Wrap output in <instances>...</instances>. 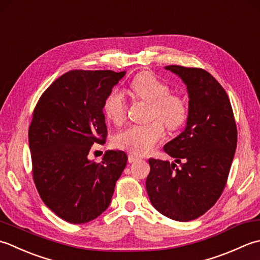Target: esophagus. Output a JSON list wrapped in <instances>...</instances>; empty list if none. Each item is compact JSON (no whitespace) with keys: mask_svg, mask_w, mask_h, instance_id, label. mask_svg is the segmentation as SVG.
I'll use <instances>...</instances> for the list:
<instances>
[{"mask_svg":"<svg viewBox=\"0 0 260 260\" xmlns=\"http://www.w3.org/2000/svg\"><path fill=\"white\" fill-rule=\"evenodd\" d=\"M137 160H139V157L134 155V153H129V156H128V161L129 162H134V161H137Z\"/></svg>","mask_w":260,"mask_h":260,"instance_id":"obj_1","label":"esophagus"}]
</instances>
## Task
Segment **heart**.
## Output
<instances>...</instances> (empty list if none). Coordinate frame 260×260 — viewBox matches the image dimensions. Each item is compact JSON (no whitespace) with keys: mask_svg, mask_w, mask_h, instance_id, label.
<instances>
[{"mask_svg":"<svg viewBox=\"0 0 260 260\" xmlns=\"http://www.w3.org/2000/svg\"><path fill=\"white\" fill-rule=\"evenodd\" d=\"M129 91L135 99L150 105L148 121L152 122L123 129L115 136L114 144L135 155H146L162 140L161 123L167 130L175 131L186 122L188 104L182 95L172 93L171 86L151 72L138 74L130 83ZM103 110L111 122L122 124L128 113L124 95L118 91L110 93L104 101Z\"/></svg>","mask_w":260,"mask_h":260,"instance_id":"obj_1","label":"heart"}]
</instances>
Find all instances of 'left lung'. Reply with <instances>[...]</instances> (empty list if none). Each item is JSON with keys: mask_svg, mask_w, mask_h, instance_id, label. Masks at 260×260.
<instances>
[{"mask_svg": "<svg viewBox=\"0 0 260 260\" xmlns=\"http://www.w3.org/2000/svg\"><path fill=\"white\" fill-rule=\"evenodd\" d=\"M187 85V125L164 147L176 164L150 158L147 193L158 212L176 221L203 215L221 197L237 148V125L224 88L198 67L166 66Z\"/></svg>", "mask_w": 260, "mask_h": 260, "instance_id": "left-lung-1", "label": "left lung"}]
</instances>
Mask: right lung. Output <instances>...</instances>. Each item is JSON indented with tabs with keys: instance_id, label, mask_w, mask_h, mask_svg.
<instances>
[{
	"instance_id": "add662e5",
	"label": "right lung",
	"mask_w": 260,
	"mask_h": 260,
	"mask_svg": "<svg viewBox=\"0 0 260 260\" xmlns=\"http://www.w3.org/2000/svg\"><path fill=\"white\" fill-rule=\"evenodd\" d=\"M125 72L75 70L42 93L29 125L32 178L41 200L60 219L82 224L109 208L125 168L124 151L88 160L93 145H104V101Z\"/></svg>"
}]
</instances>
